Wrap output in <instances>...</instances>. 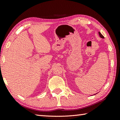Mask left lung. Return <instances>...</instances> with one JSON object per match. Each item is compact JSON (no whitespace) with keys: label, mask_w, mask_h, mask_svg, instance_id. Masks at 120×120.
Listing matches in <instances>:
<instances>
[{"label":"left lung","mask_w":120,"mask_h":120,"mask_svg":"<svg viewBox=\"0 0 120 120\" xmlns=\"http://www.w3.org/2000/svg\"><path fill=\"white\" fill-rule=\"evenodd\" d=\"M98 33H99V36H100V37L101 38H104V36H103V35H102V34H101L100 32H98Z\"/></svg>","instance_id":"left-lung-1"}]
</instances>
